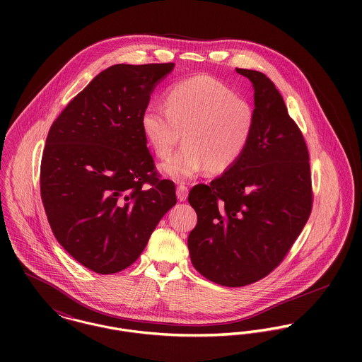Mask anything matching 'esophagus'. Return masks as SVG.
Instances as JSON below:
<instances>
[{
  "mask_svg": "<svg viewBox=\"0 0 362 362\" xmlns=\"http://www.w3.org/2000/svg\"><path fill=\"white\" fill-rule=\"evenodd\" d=\"M177 198H178L180 202L187 201V198H188V187H185V185H178V187H177Z\"/></svg>",
  "mask_w": 362,
  "mask_h": 362,
  "instance_id": "esophagus-1",
  "label": "esophagus"
}]
</instances>
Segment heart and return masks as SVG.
Instances as JSON below:
<instances>
[{"label":"heart","instance_id":"b5f03b06","mask_svg":"<svg viewBox=\"0 0 362 362\" xmlns=\"http://www.w3.org/2000/svg\"><path fill=\"white\" fill-rule=\"evenodd\" d=\"M164 105L144 108L141 129L160 158L171 155L182 132L184 146L161 164L165 175L185 181L206 167L224 173L244 153L254 112L220 81L205 75L181 81L168 89Z\"/></svg>","mask_w":362,"mask_h":362}]
</instances>
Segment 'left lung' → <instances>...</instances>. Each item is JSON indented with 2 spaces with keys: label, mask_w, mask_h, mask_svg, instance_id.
Wrapping results in <instances>:
<instances>
[{
  "label": "left lung",
  "mask_w": 362,
  "mask_h": 362,
  "mask_svg": "<svg viewBox=\"0 0 362 362\" xmlns=\"http://www.w3.org/2000/svg\"><path fill=\"white\" fill-rule=\"evenodd\" d=\"M254 86V127L238 161L188 202L198 214L188 248L213 283L243 287L274 270L301 234L312 209L308 148L274 83L237 68Z\"/></svg>",
  "instance_id": "1"
}]
</instances>
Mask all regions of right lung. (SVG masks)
<instances>
[{
  "label": "right lung",
  "mask_w": 362,
  "mask_h": 362,
  "mask_svg": "<svg viewBox=\"0 0 362 362\" xmlns=\"http://www.w3.org/2000/svg\"><path fill=\"white\" fill-rule=\"evenodd\" d=\"M174 64H117L100 72L52 122L40 194L52 233L85 267L111 274L131 266L177 204L160 180L141 114Z\"/></svg>",
  "instance_id": "1"
}]
</instances>
